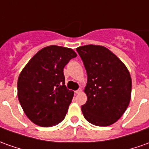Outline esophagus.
Masks as SVG:
<instances>
[{
	"instance_id": "obj_1",
	"label": "esophagus",
	"mask_w": 149,
	"mask_h": 149,
	"mask_svg": "<svg viewBox=\"0 0 149 149\" xmlns=\"http://www.w3.org/2000/svg\"><path fill=\"white\" fill-rule=\"evenodd\" d=\"M75 93H76V94H79V93H81V92H82V89H81V88H79V89H78V90H76V91H75Z\"/></svg>"
}]
</instances>
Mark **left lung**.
Returning a JSON list of instances; mask_svg holds the SVG:
<instances>
[{"label": "left lung", "mask_w": 149, "mask_h": 149, "mask_svg": "<svg viewBox=\"0 0 149 149\" xmlns=\"http://www.w3.org/2000/svg\"><path fill=\"white\" fill-rule=\"evenodd\" d=\"M76 50L88 74L84 88L88 99L81 107L85 119L99 127L112 125L123 116L130 103V72L123 62L104 46L88 45Z\"/></svg>", "instance_id": "left-lung-1"}]
</instances>
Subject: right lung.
<instances>
[{
    "instance_id": "1",
    "label": "right lung",
    "mask_w": 149,
    "mask_h": 149,
    "mask_svg": "<svg viewBox=\"0 0 149 149\" xmlns=\"http://www.w3.org/2000/svg\"><path fill=\"white\" fill-rule=\"evenodd\" d=\"M77 56L71 49L50 45L40 49L22 69L18 79V97L33 123L49 127L64 119L74 92L65 85L63 69Z\"/></svg>"
}]
</instances>
